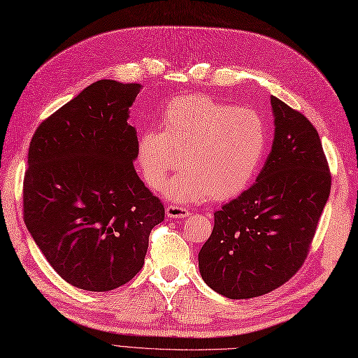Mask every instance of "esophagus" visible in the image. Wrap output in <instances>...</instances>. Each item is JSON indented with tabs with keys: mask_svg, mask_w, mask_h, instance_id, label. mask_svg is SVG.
<instances>
[{
	"mask_svg": "<svg viewBox=\"0 0 358 358\" xmlns=\"http://www.w3.org/2000/svg\"><path fill=\"white\" fill-rule=\"evenodd\" d=\"M166 215L169 218H187L189 215V210L185 208H180V206H167L166 208Z\"/></svg>",
	"mask_w": 358,
	"mask_h": 358,
	"instance_id": "esophagus-1",
	"label": "esophagus"
}]
</instances>
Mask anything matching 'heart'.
I'll list each match as a JSON object with an SVG mask.
<instances>
[{
	"mask_svg": "<svg viewBox=\"0 0 358 358\" xmlns=\"http://www.w3.org/2000/svg\"><path fill=\"white\" fill-rule=\"evenodd\" d=\"M267 152L264 119L206 95L176 96L162 115V129L140 134L136 159L150 189H161L170 173L167 199L179 203L218 201L241 196L252 185Z\"/></svg>",
	"mask_w": 358,
	"mask_h": 358,
	"instance_id": "obj_1",
	"label": "heart"
}]
</instances>
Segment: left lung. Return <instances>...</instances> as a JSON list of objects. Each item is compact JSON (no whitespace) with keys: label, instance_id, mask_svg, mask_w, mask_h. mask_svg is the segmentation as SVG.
I'll list each match as a JSON object with an SVG mask.
<instances>
[{"label":"left lung","instance_id":"obj_1","mask_svg":"<svg viewBox=\"0 0 358 358\" xmlns=\"http://www.w3.org/2000/svg\"><path fill=\"white\" fill-rule=\"evenodd\" d=\"M272 150L251 188L215 215L199 252L203 280L229 299H252L297 273L331 188L317 129L306 116L270 96Z\"/></svg>","mask_w":358,"mask_h":358}]
</instances>
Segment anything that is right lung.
<instances>
[{"label": "right lung", "mask_w": 358, "mask_h": 358, "mask_svg": "<svg viewBox=\"0 0 358 358\" xmlns=\"http://www.w3.org/2000/svg\"><path fill=\"white\" fill-rule=\"evenodd\" d=\"M138 83L103 79L36 129L24 179V221L73 287L110 291L143 267L162 203L137 176L129 107Z\"/></svg>", "instance_id": "add662e5"}]
</instances>
